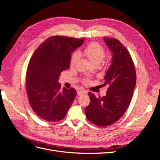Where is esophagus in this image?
Here are the masks:
<instances>
[{"label": "esophagus", "instance_id": "34e87169", "mask_svg": "<svg viewBox=\"0 0 160 160\" xmlns=\"http://www.w3.org/2000/svg\"><path fill=\"white\" fill-rule=\"evenodd\" d=\"M87 93V91L85 90H80L78 92H77V95L78 96H81V95H83Z\"/></svg>", "mask_w": 160, "mask_h": 160}]
</instances>
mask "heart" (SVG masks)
<instances>
[{
	"label": "heart",
	"instance_id": "obj_1",
	"mask_svg": "<svg viewBox=\"0 0 160 160\" xmlns=\"http://www.w3.org/2000/svg\"><path fill=\"white\" fill-rule=\"evenodd\" d=\"M81 53V52H80ZM83 54L88 58L94 65H99L104 59L105 52L103 47L96 42H91L83 50ZM79 58V54L75 52L72 54L71 59V65L74 66ZM88 81V80H85Z\"/></svg>",
	"mask_w": 160,
	"mask_h": 160
}]
</instances>
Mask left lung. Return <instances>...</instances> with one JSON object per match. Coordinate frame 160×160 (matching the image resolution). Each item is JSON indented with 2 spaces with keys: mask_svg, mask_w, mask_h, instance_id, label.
Masks as SVG:
<instances>
[{
  "mask_svg": "<svg viewBox=\"0 0 160 160\" xmlns=\"http://www.w3.org/2000/svg\"><path fill=\"white\" fill-rule=\"evenodd\" d=\"M103 40L113 54L103 84L108 86V91L99 98L89 92L90 103L85 108L87 118L100 127L113 124L124 115L136 83L134 63L126 47L115 38L104 37Z\"/></svg>",
  "mask_w": 160,
  "mask_h": 160,
  "instance_id": "left-lung-1",
  "label": "left lung"
}]
</instances>
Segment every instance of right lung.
Instances as JSON below:
<instances>
[{
	"instance_id": "right-lung-1",
	"label": "right lung",
	"mask_w": 160,
	"mask_h": 160,
	"mask_svg": "<svg viewBox=\"0 0 160 160\" xmlns=\"http://www.w3.org/2000/svg\"><path fill=\"white\" fill-rule=\"evenodd\" d=\"M84 38L52 36L38 46L28 63L26 88L29 103L37 115L49 122L63 119L77 91L61 89V72L68 69L71 52L83 43Z\"/></svg>"
}]
</instances>
